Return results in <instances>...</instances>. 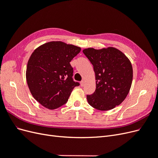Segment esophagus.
<instances>
[{
	"instance_id": "obj_1",
	"label": "esophagus",
	"mask_w": 158,
	"mask_h": 158,
	"mask_svg": "<svg viewBox=\"0 0 158 158\" xmlns=\"http://www.w3.org/2000/svg\"><path fill=\"white\" fill-rule=\"evenodd\" d=\"M84 80H82V81H81V82H80V85H81V86H84Z\"/></svg>"
}]
</instances>
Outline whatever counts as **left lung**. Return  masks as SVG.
<instances>
[{"label": "left lung", "instance_id": "obj_1", "mask_svg": "<svg viewBox=\"0 0 158 158\" xmlns=\"http://www.w3.org/2000/svg\"><path fill=\"white\" fill-rule=\"evenodd\" d=\"M94 66L96 88L87 95L88 103L100 111L119 106L127 96L132 81V66L126 55L114 47L83 50Z\"/></svg>", "mask_w": 158, "mask_h": 158}]
</instances>
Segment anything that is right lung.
I'll return each mask as SVG.
<instances>
[{
	"instance_id": "right-lung-1",
	"label": "right lung",
	"mask_w": 158,
	"mask_h": 158,
	"mask_svg": "<svg viewBox=\"0 0 158 158\" xmlns=\"http://www.w3.org/2000/svg\"><path fill=\"white\" fill-rule=\"evenodd\" d=\"M80 47L62 41H51L37 47L30 57L26 80L33 97L43 106L55 109L67 102L74 87L70 62Z\"/></svg>"
}]
</instances>
